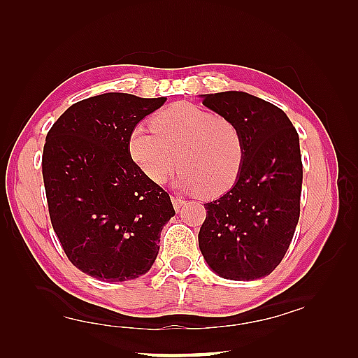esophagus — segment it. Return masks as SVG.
Masks as SVG:
<instances>
[{"label":"esophagus","instance_id":"esophagus-1","mask_svg":"<svg viewBox=\"0 0 358 358\" xmlns=\"http://www.w3.org/2000/svg\"><path fill=\"white\" fill-rule=\"evenodd\" d=\"M171 200H172V204H173V209H175V210H180V208L183 206V204L186 203L183 199H180V196H175V195L172 196Z\"/></svg>","mask_w":358,"mask_h":358}]
</instances>
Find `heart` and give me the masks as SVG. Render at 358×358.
Instances as JSON below:
<instances>
[{"label": "heart", "mask_w": 358, "mask_h": 358, "mask_svg": "<svg viewBox=\"0 0 358 358\" xmlns=\"http://www.w3.org/2000/svg\"><path fill=\"white\" fill-rule=\"evenodd\" d=\"M138 124L127 136V152L141 173L163 185L175 167L180 187L214 199L237 181L245 143L234 121L191 103H177Z\"/></svg>", "instance_id": "1"}]
</instances>
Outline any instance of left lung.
<instances>
[{
  "label": "left lung",
  "instance_id": "left-lung-1",
  "mask_svg": "<svg viewBox=\"0 0 358 358\" xmlns=\"http://www.w3.org/2000/svg\"><path fill=\"white\" fill-rule=\"evenodd\" d=\"M203 104L240 129L245 158L231 191L204 204L199 246L209 268L237 281L263 278L277 268L300 218V140L286 113L249 95H201Z\"/></svg>",
  "mask_w": 358,
  "mask_h": 358
}]
</instances>
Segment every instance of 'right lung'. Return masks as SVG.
<instances>
[{"label":"right lung","mask_w":358,"mask_h":358,"mask_svg":"<svg viewBox=\"0 0 358 358\" xmlns=\"http://www.w3.org/2000/svg\"><path fill=\"white\" fill-rule=\"evenodd\" d=\"M166 98L101 94L72 104L45 136L43 180L52 227L87 275L127 281L146 273L159 234L175 215L171 196L129 157L127 136Z\"/></svg>","instance_id":"1"}]
</instances>
